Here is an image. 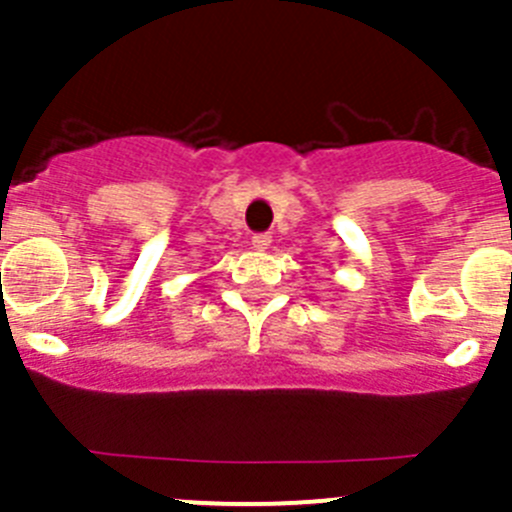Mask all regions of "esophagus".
<instances>
[{"mask_svg":"<svg viewBox=\"0 0 512 512\" xmlns=\"http://www.w3.org/2000/svg\"><path fill=\"white\" fill-rule=\"evenodd\" d=\"M251 246L256 248V251H266V248L271 246V235H269V233H259V235H253Z\"/></svg>","mask_w":512,"mask_h":512,"instance_id":"34e87169","label":"esophagus"}]
</instances>
